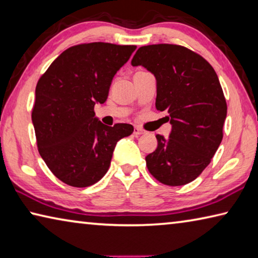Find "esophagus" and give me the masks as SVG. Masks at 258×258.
<instances>
[{"label":"esophagus","mask_w":258,"mask_h":258,"mask_svg":"<svg viewBox=\"0 0 258 258\" xmlns=\"http://www.w3.org/2000/svg\"><path fill=\"white\" fill-rule=\"evenodd\" d=\"M145 134V130H143L142 128H139V126H135L134 128V135H136V136H139V135H143Z\"/></svg>","instance_id":"1"}]
</instances>
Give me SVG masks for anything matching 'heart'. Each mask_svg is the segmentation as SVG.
I'll use <instances>...</instances> for the list:
<instances>
[{
	"mask_svg": "<svg viewBox=\"0 0 258 258\" xmlns=\"http://www.w3.org/2000/svg\"><path fill=\"white\" fill-rule=\"evenodd\" d=\"M142 72H143V71H139V72H137V74H142Z\"/></svg>",
	"mask_w": 258,
	"mask_h": 258,
	"instance_id": "heart-1",
	"label": "heart"
}]
</instances>
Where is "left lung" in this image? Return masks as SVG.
Segmentation results:
<instances>
[{"instance_id":"left-lung-1","label":"left lung","mask_w":258,"mask_h":258,"mask_svg":"<svg viewBox=\"0 0 258 258\" xmlns=\"http://www.w3.org/2000/svg\"><path fill=\"white\" fill-rule=\"evenodd\" d=\"M132 64L155 76V106L172 124L168 139L156 135V150L145 159L148 171L166 186L194 181L223 138L227 102L218 75L200 54L174 44L139 47Z\"/></svg>"}]
</instances>
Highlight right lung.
<instances>
[{
	"label": "right lung",
	"mask_w": 258,
	"mask_h": 258,
	"mask_svg": "<svg viewBox=\"0 0 258 258\" xmlns=\"http://www.w3.org/2000/svg\"><path fill=\"white\" fill-rule=\"evenodd\" d=\"M137 46L85 43L62 52L36 86L31 111L38 152L62 182L84 188L107 172L113 151L134 126L103 124L94 106L106 101L116 71Z\"/></svg>",
	"instance_id": "1"
}]
</instances>
